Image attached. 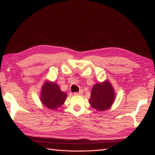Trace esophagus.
I'll list each match as a JSON object with an SVG mask.
<instances>
[{
	"mask_svg": "<svg viewBox=\"0 0 155 155\" xmlns=\"http://www.w3.org/2000/svg\"><path fill=\"white\" fill-rule=\"evenodd\" d=\"M83 90H81L79 92H78V93H74V95H78V94H79V95H82L83 94Z\"/></svg>",
	"mask_w": 155,
	"mask_h": 155,
	"instance_id": "34e87169",
	"label": "esophagus"
}]
</instances>
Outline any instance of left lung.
Instances as JSON below:
<instances>
[{
    "label": "left lung",
    "instance_id": "obj_1",
    "mask_svg": "<svg viewBox=\"0 0 155 155\" xmlns=\"http://www.w3.org/2000/svg\"><path fill=\"white\" fill-rule=\"evenodd\" d=\"M115 98V93L109 81H105L94 85L91 91L89 103L91 107L98 111L109 108Z\"/></svg>",
    "mask_w": 155,
    "mask_h": 155
}]
</instances>
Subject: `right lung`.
<instances>
[{
  "label": "right lung",
  "mask_w": 155,
  "mask_h": 155,
  "mask_svg": "<svg viewBox=\"0 0 155 155\" xmlns=\"http://www.w3.org/2000/svg\"><path fill=\"white\" fill-rule=\"evenodd\" d=\"M41 101L46 107L54 110L64 103L67 94L61 91L58 85L49 81L45 82L42 87Z\"/></svg>",
  "instance_id": "1"
}]
</instances>
